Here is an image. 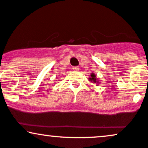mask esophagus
Segmentation results:
<instances>
[{"label":"esophagus","mask_w":148,"mask_h":148,"mask_svg":"<svg viewBox=\"0 0 148 148\" xmlns=\"http://www.w3.org/2000/svg\"><path fill=\"white\" fill-rule=\"evenodd\" d=\"M73 70L75 71V72H77V71L79 70V67L78 66H76V67H73Z\"/></svg>","instance_id":"obj_1"}]
</instances>
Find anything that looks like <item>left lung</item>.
Returning a JSON list of instances; mask_svg holds the SVG:
<instances>
[{"mask_svg":"<svg viewBox=\"0 0 148 148\" xmlns=\"http://www.w3.org/2000/svg\"><path fill=\"white\" fill-rule=\"evenodd\" d=\"M89 81H90V82L95 83V84H98L99 83V79L97 78L95 74H94V73H92V74H91V75L89 78Z\"/></svg>","mask_w":148,"mask_h":148,"instance_id":"obj_1","label":"left lung"}]
</instances>
